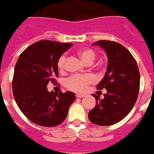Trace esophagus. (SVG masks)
<instances>
[{
  "mask_svg": "<svg viewBox=\"0 0 154 154\" xmlns=\"http://www.w3.org/2000/svg\"><path fill=\"white\" fill-rule=\"evenodd\" d=\"M75 96L76 97H79V98H81V97H85V95H84V94H76Z\"/></svg>",
  "mask_w": 154,
  "mask_h": 154,
  "instance_id": "1",
  "label": "esophagus"
}]
</instances>
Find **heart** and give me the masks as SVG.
<instances>
[{"mask_svg":"<svg viewBox=\"0 0 154 154\" xmlns=\"http://www.w3.org/2000/svg\"><path fill=\"white\" fill-rule=\"evenodd\" d=\"M79 55L85 63L91 64L95 59L96 54L94 50L90 48H84L79 51ZM66 57V55H62L57 61L58 69L62 70L65 68ZM94 81V77L91 75H73L69 78L66 82V87L69 89L77 92H82L87 87V85Z\"/></svg>","mask_w":154,"mask_h":154,"instance_id":"1","label":"heart"}]
</instances>
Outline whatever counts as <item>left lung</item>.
Returning <instances> with one entry per match:
<instances>
[{
  "mask_svg": "<svg viewBox=\"0 0 154 154\" xmlns=\"http://www.w3.org/2000/svg\"><path fill=\"white\" fill-rule=\"evenodd\" d=\"M105 51L107 67L98 89L106 93L101 99L95 94V107L88 112V119L98 125H112L121 122L130 113L136 102L140 90L139 68L133 56L118 42L100 40L93 43Z\"/></svg>",
  "mask_w": 154,
  "mask_h": 154,
  "instance_id": "8db88e82",
  "label": "left lung"
}]
</instances>
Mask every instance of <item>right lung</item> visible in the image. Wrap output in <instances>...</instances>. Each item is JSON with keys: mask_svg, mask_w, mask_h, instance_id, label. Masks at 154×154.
Returning a JSON list of instances; mask_svg holds the SVG:
<instances>
[{"mask_svg": "<svg viewBox=\"0 0 154 154\" xmlns=\"http://www.w3.org/2000/svg\"><path fill=\"white\" fill-rule=\"evenodd\" d=\"M72 43L42 40L20 54L14 66L13 94L19 108L31 122L51 127L61 124L75 100L70 91L49 92L47 85L58 76L57 61Z\"/></svg>", "mask_w": 154, "mask_h": 154, "instance_id": "add662e5", "label": "right lung"}]
</instances>
